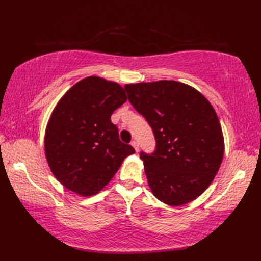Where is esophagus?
<instances>
[{
	"label": "esophagus",
	"mask_w": 261,
	"mask_h": 261,
	"mask_svg": "<svg viewBox=\"0 0 261 261\" xmlns=\"http://www.w3.org/2000/svg\"><path fill=\"white\" fill-rule=\"evenodd\" d=\"M131 145H132V147H134L135 148V150L138 152V151H139V143H138L136 140H134V141H132L131 142Z\"/></svg>",
	"instance_id": "1"
}]
</instances>
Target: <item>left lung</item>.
Returning a JSON list of instances; mask_svg holds the SVG:
<instances>
[{"label":"left lung","instance_id":"obj_1","mask_svg":"<svg viewBox=\"0 0 261 261\" xmlns=\"http://www.w3.org/2000/svg\"><path fill=\"white\" fill-rule=\"evenodd\" d=\"M124 88L156 139L152 153L140 152L153 195L171 206L192 202L212 182L223 159L222 129L213 107L195 88L176 81Z\"/></svg>","mask_w":261,"mask_h":261}]
</instances>
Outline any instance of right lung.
I'll use <instances>...</instances> for the list:
<instances>
[{
	"label": "right lung",
	"mask_w": 261,
	"mask_h": 261,
	"mask_svg": "<svg viewBox=\"0 0 261 261\" xmlns=\"http://www.w3.org/2000/svg\"><path fill=\"white\" fill-rule=\"evenodd\" d=\"M126 101L123 88L91 76L69 88L49 119L45 151L62 184L82 196L98 193L135 152L119 138L111 115Z\"/></svg>",
	"instance_id": "1"
}]
</instances>
